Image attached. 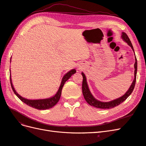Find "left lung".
I'll return each instance as SVG.
<instances>
[{"label": "left lung", "instance_id": "1", "mask_svg": "<svg viewBox=\"0 0 146 146\" xmlns=\"http://www.w3.org/2000/svg\"><path fill=\"white\" fill-rule=\"evenodd\" d=\"M121 38L123 39V40L125 41L128 44H129L131 48H132V50L134 52L133 49V47L132 46V44L129 38L128 37L127 35L125 32H122V36ZM135 53V52H134ZM134 67H135V78L134 80L132 82L131 85L130 87L129 88V90H128L126 93L123 95L122 97H120L116 99H114L113 100L107 102H101L98 100L96 99L94 96L92 95L91 93V92L90 91L89 88H88V83L86 82V78L85 75L84 74L83 72H82V75L83 76V82H82V92H83V95L84 96V98H85V100L86 101V102L90 104L91 106H93L95 108H102V109H110V108H113L114 107H116V106L119 105V104H121L122 103L123 101H125L128 97H129L131 94V92H133V89L135 88V83H136V73H137V60L135 56V63L134 64Z\"/></svg>", "mask_w": 146, "mask_h": 146}]
</instances>
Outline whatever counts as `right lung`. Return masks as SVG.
<instances>
[{
  "label": "right lung",
  "instance_id": "add662e5",
  "mask_svg": "<svg viewBox=\"0 0 146 146\" xmlns=\"http://www.w3.org/2000/svg\"><path fill=\"white\" fill-rule=\"evenodd\" d=\"M76 72V70L74 69L70 70V71L66 73L63 76L62 80H61V85L60 86L59 89H58V91H57L56 93L55 94V96L52 97V98H48V99H44L30 100V99H27L23 98V97L21 96L18 93H17V92L16 91V90H15L14 87H13V85L12 84V80L11 78V74L10 76V79L11 86L13 92H14V93L17 96V98H18L21 101H23L24 103L30 106V107H33V108H35L38 109V110H47V109H49V108H52L54 106H55L57 103H58V102L59 101V100L60 99L61 94V91H62L63 87L64 85L65 82L67 81L68 79Z\"/></svg>",
  "mask_w": 146,
  "mask_h": 146
}]
</instances>
